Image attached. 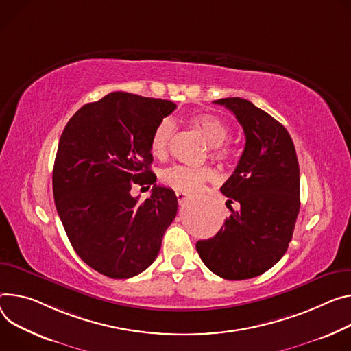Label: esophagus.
Instances as JSON below:
<instances>
[{"label":"esophagus","mask_w":351,"mask_h":351,"mask_svg":"<svg viewBox=\"0 0 351 351\" xmlns=\"http://www.w3.org/2000/svg\"><path fill=\"white\" fill-rule=\"evenodd\" d=\"M176 199H178V202H179V204H182V203H184L187 199H189V193H186V192H180V190H176Z\"/></svg>","instance_id":"1"}]
</instances>
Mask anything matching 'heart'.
<instances>
[{
	"label": "heart",
	"mask_w": 351,
	"mask_h": 351,
	"mask_svg": "<svg viewBox=\"0 0 351 351\" xmlns=\"http://www.w3.org/2000/svg\"><path fill=\"white\" fill-rule=\"evenodd\" d=\"M192 124L204 136L208 145L213 148V156L219 161H224L228 158L230 151L222 147L228 137L230 129L227 124L213 114H197L192 119ZM175 124L171 119H162L159 121L151 134L149 149L155 156H164L168 151L169 140L173 134ZM215 172L208 167H183L175 165L164 169L161 173V180L164 184L180 190V192H195L200 189L203 183L214 180Z\"/></svg>",
	"instance_id": "b5f03b06"
}]
</instances>
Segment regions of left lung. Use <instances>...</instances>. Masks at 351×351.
<instances>
[{"mask_svg":"<svg viewBox=\"0 0 351 351\" xmlns=\"http://www.w3.org/2000/svg\"><path fill=\"white\" fill-rule=\"evenodd\" d=\"M214 102L230 109L245 133L239 162L221 186L241 208H231L215 237L196 249L214 274L246 280L273 267L289 247L300 213V167L289 132L274 117L242 98Z\"/></svg>","mask_w":351,"mask_h":351,"instance_id":"8db88e82","label":"left lung"}]
</instances>
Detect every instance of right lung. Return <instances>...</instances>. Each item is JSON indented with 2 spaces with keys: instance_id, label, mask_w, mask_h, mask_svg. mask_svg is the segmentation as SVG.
Returning <instances> with one entry per match:
<instances>
[{
  "instance_id": "right-lung-1",
  "label": "right lung",
  "mask_w": 351,
  "mask_h": 351,
  "mask_svg": "<svg viewBox=\"0 0 351 351\" xmlns=\"http://www.w3.org/2000/svg\"><path fill=\"white\" fill-rule=\"evenodd\" d=\"M175 109L171 101L112 92L84 105L60 137L53 168L56 208L78 256L106 277L144 271L176 217L172 189L154 184L144 202L130 195L133 184L155 183L151 134Z\"/></svg>"
}]
</instances>
